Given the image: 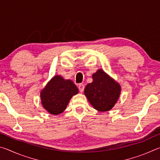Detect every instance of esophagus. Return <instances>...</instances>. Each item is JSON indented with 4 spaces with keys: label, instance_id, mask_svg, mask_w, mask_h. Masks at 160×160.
<instances>
[{
    "label": "esophagus",
    "instance_id": "esophagus-1",
    "mask_svg": "<svg viewBox=\"0 0 160 160\" xmlns=\"http://www.w3.org/2000/svg\"><path fill=\"white\" fill-rule=\"evenodd\" d=\"M84 88H85V85H84L83 84H80V85H78V89H79L80 92H82L84 91Z\"/></svg>",
    "mask_w": 160,
    "mask_h": 160
}]
</instances>
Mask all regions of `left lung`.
Here are the masks:
<instances>
[{
  "instance_id": "8db88e82",
  "label": "left lung",
  "mask_w": 160,
  "mask_h": 160,
  "mask_svg": "<svg viewBox=\"0 0 160 160\" xmlns=\"http://www.w3.org/2000/svg\"><path fill=\"white\" fill-rule=\"evenodd\" d=\"M92 82L86 85L85 95L94 109L101 112H108L117 103L121 92L118 82L102 69L92 74Z\"/></svg>"
}]
</instances>
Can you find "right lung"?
<instances>
[{"instance_id": "1", "label": "right lung", "mask_w": 160, "mask_h": 160, "mask_svg": "<svg viewBox=\"0 0 160 160\" xmlns=\"http://www.w3.org/2000/svg\"><path fill=\"white\" fill-rule=\"evenodd\" d=\"M79 91L72 81L61 75H54L40 92L42 107L52 115H58L66 110L70 99Z\"/></svg>"}]
</instances>
